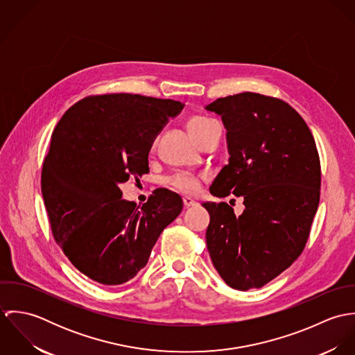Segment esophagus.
I'll use <instances>...</instances> for the list:
<instances>
[{
  "mask_svg": "<svg viewBox=\"0 0 355 355\" xmlns=\"http://www.w3.org/2000/svg\"><path fill=\"white\" fill-rule=\"evenodd\" d=\"M183 205H184V207H191V206H196L197 202H196L194 200L189 198V197H184V198H183Z\"/></svg>",
  "mask_w": 355,
  "mask_h": 355,
  "instance_id": "1",
  "label": "esophagus"
}]
</instances>
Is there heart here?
Here are the masks:
<instances>
[{"instance_id":"heart-1","label":"heart","mask_w":355,"mask_h":355,"mask_svg":"<svg viewBox=\"0 0 355 355\" xmlns=\"http://www.w3.org/2000/svg\"><path fill=\"white\" fill-rule=\"evenodd\" d=\"M218 123L205 116H194L187 121V130L191 137L200 144L203 138L216 127ZM169 184L186 194H193L198 189V179L190 173H178L169 179Z\"/></svg>"}]
</instances>
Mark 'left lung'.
<instances>
[{
	"label": "left lung",
	"instance_id": "left-lung-1",
	"mask_svg": "<svg viewBox=\"0 0 355 355\" xmlns=\"http://www.w3.org/2000/svg\"><path fill=\"white\" fill-rule=\"evenodd\" d=\"M221 116L228 164L210 186L218 198H243L236 216L225 202L202 203L210 214L206 245L232 288H261L301 255L320 202L321 168L314 138L300 113L257 93L205 106Z\"/></svg>",
	"mask_w": 355,
	"mask_h": 355
}]
</instances>
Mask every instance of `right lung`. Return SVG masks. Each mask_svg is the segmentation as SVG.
Returning <instances> with one entry per match:
<instances>
[{
    "mask_svg": "<svg viewBox=\"0 0 355 355\" xmlns=\"http://www.w3.org/2000/svg\"><path fill=\"white\" fill-rule=\"evenodd\" d=\"M184 103L139 94L87 97L55 125L42 168L51 232L72 265L105 286L131 280L182 211L180 196L154 190L142 207L120 184L149 172L153 142Z\"/></svg>",
    "mask_w": 355,
    "mask_h": 355,
    "instance_id": "right-lung-1",
    "label": "right lung"
}]
</instances>
